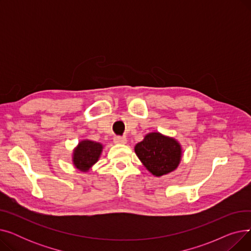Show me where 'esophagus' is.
I'll return each mask as SVG.
<instances>
[{"label":"esophagus","instance_id":"obj_1","mask_svg":"<svg viewBox=\"0 0 251 251\" xmlns=\"http://www.w3.org/2000/svg\"><path fill=\"white\" fill-rule=\"evenodd\" d=\"M114 142L117 144H125L127 142V138L125 136H115Z\"/></svg>","mask_w":251,"mask_h":251}]
</instances>
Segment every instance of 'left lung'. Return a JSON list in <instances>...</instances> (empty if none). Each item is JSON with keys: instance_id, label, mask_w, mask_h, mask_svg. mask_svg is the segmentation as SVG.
<instances>
[{"instance_id": "8db88e82", "label": "left lung", "mask_w": 251, "mask_h": 251, "mask_svg": "<svg viewBox=\"0 0 251 251\" xmlns=\"http://www.w3.org/2000/svg\"><path fill=\"white\" fill-rule=\"evenodd\" d=\"M134 151L143 166L155 177L173 172L182 159V148L178 140L160 132L147 134L136 144Z\"/></svg>"}]
</instances>
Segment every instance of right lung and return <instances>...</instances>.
Returning <instances> with one entry per match:
<instances>
[{"instance_id":"obj_1","label":"right lung","mask_w":251,"mask_h":251,"mask_svg":"<svg viewBox=\"0 0 251 251\" xmlns=\"http://www.w3.org/2000/svg\"><path fill=\"white\" fill-rule=\"evenodd\" d=\"M102 144L92 140H81L72 153V162L80 172H88L100 159L102 151Z\"/></svg>"}]
</instances>
